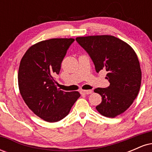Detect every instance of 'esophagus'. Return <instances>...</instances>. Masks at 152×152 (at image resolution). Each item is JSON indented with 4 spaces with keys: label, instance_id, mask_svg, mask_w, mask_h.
Returning a JSON list of instances; mask_svg holds the SVG:
<instances>
[{
    "label": "esophagus",
    "instance_id": "34e87169",
    "mask_svg": "<svg viewBox=\"0 0 152 152\" xmlns=\"http://www.w3.org/2000/svg\"><path fill=\"white\" fill-rule=\"evenodd\" d=\"M93 92L92 90H81V94H83V95H88Z\"/></svg>",
    "mask_w": 152,
    "mask_h": 152
}]
</instances>
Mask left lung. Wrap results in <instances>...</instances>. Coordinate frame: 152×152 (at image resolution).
Listing matches in <instances>:
<instances>
[{
  "label": "left lung",
  "mask_w": 152,
  "mask_h": 152,
  "mask_svg": "<svg viewBox=\"0 0 152 152\" xmlns=\"http://www.w3.org/2000/svg\"><path fill=\"white\" fill-rule=\"evenodd\" d=\"M88 53L97 73L107 71V88L94 89L102 97L96 107L106 117L114 118L129 108L141 86L142 71L139 59L128 43L113 36H90L76 38Z\"/></svg>",
  "instance_id": "8db88e82"
}]
</instances>
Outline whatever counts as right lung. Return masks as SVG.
Instances as JSON below:
<instances>
[{"label":"right lung","instance_id":"add662e5","mask_svg":"<svg viewBox=\"0 0 152 152\" xmlns=\"http://www.w3.org/2000/svg\"><path fill=\"white\" fill-rule=\"evenodd\" d=\"M74 38H51L31 46L20 61L18 87L23 99L35 114L44 121L56 122L69 114L78 91L65 92L57 88L53 76Z\"/></svg>","mask_w":152,"mask_h":152}]
</instances>
